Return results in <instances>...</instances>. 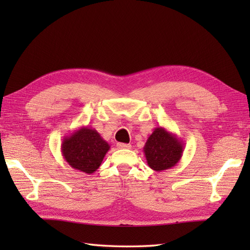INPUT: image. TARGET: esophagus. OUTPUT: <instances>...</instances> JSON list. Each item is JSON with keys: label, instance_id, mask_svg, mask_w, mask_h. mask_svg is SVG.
I'll return each instance as SVG.
<instances>
[{"label": "esophagus", "instance_id": "esophagus-1", "mask_svg": "<svg viewBox=\"0 0 250 250\" xmlns=\"http://www.w3.org/2000/svg\"><path fill=\"white\" fill-rule=\"evenodd\" d=\"M117 147L120 148V149H130L131 145L130 144H125V143H118Z\"/></svg>", "mask_w": 250, "mask_h": 250}]
</instances>
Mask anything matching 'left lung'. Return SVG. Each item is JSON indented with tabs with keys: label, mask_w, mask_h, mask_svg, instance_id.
Wrapping results in <instances>:
<instances>
[{
	"label": "left lung",
	"mask_w": 250,
	"mask_h": 250,
	"mask_svg": "<svg viewBox=\"0 0 250 250\" xmlns=\"http://www.w3.org/2000/svg\"><path fill=\"white\" fill-rule=\"evenodd\" d=\"M144 153L148 167L160 172L174 167L184 152V142L163 126H158L145 143Z\"/></svg>",
	"instance_id": "obj_1"
}]
</instances>
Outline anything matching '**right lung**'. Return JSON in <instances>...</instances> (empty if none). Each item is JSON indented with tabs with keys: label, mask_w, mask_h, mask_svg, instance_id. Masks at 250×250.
<instances>
[{
	"label": "right lung",
	"mask_w": 250,
	"mask_h": 250,
	"mask_svg": "<svg viewBox=\"0 0 250 250\" xmlns=\"http://www.w3.org/2000/svg\"><path fill=\"white\" fill-rule=\"evenodd\" d=\"M109 148V144L102 139L99 132L87 125L63 139L61 152L71 167L92 174L102 164Z\"/></svg>",
	"instance_id": "obj_1"
}]
</instances>
